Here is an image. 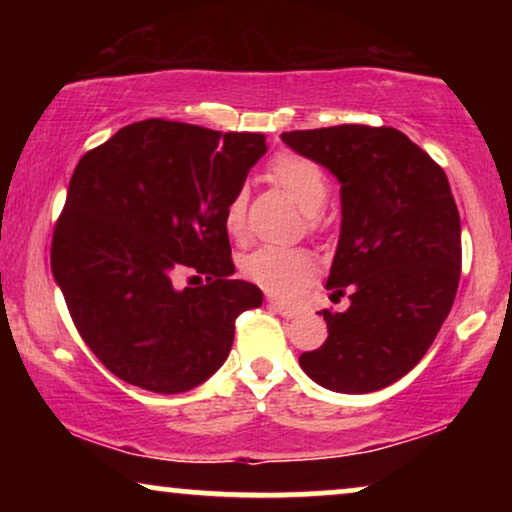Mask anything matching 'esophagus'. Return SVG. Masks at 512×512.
<instances>
[{
    "mask_svg": "<svg viewBox=\"0 0 512 512\" xmlns=\"http://www.w3.org/2000/svg\"><path fill=\"white\" fill-rule=\"evenodd\" d=\"M270 307H272V310H275L277 314H282L284 319H293V317H298V310H293V307L284 305V303H277V300H270Z\"/></svg>",
    "mask_w": 512,
    "mask_h": 512,
    "instance_id": "esophagus-1",
    "label": "esophagus"
}]
</instances>
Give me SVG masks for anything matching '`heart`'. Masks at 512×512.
Listing matches in <instances>:
<instances>
[{
    "instance_id": "obj_1",
    "label": "heart",
    "mask_w": 512,
    "mask_h": 512,
    "mask_svg": "<svg viewBox=\"0 0 512 512\" xmlns=\"http://www.w3.org/2000/svg\"><path fill=\"white\" fill-rule=\"evenodd\" d=\"M268 172L270 179L296 202L300 212L312 214V221H317L314 214L324 207L328 195L324 170L310 158L284 151L272 158ZM223 226L235 240H242L244 233H247V193L244 191L230 198L226 214H223ZM242 270L251 282L268 291L270 296L282 300H296L314 282L319 272L317 261L305 251L277 247H261L251 251L244 258Z\"/></svg>"
}]
</instances>
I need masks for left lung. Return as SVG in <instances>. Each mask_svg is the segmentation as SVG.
Listing matches in <instances>:
<instances>
[{"label": "left lung", "mask_w": 512, "mask_h": 512, "mask_svg": "<svg viewBox=\"0 0 512 512\" xmlns=\"http://www.w3.org/2000/svg\"><path fill=\"white\" fill-rule=\"evenodd\" d=\"M282 139L340 181L342 226L326 289L349 291L345 312H319L328 338L300 354V368L340 394L389 387L422 361L457 296L461 221L450 181L396 128L333 125Z\"/></svg>", "instance_id": "obj_1"}]
</instances>
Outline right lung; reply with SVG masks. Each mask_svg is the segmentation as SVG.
I'll list each match as a JSON object with an SVG mask.
<instances>
[{
    "instance_id": "right-lung-1",
    "label": "right lung",
    "mask_w": 512,
    "mask_h": 512,
    "mask_svg": "<svg viewBox=\"0 0 512 512\" xmlns=\"http://www.w3.org/2000/svg\"><path fill=\"white\" fill-rule=\"evenodd\" d=\"M265 151L258 132L149 118L79 160L51 268L76 331L123 382L198 387L228 359L235 319L261 307L256 284L230 277L223 214ZM184 269L198 287L178 289Z\"/></svg>"
}]
</instances>
